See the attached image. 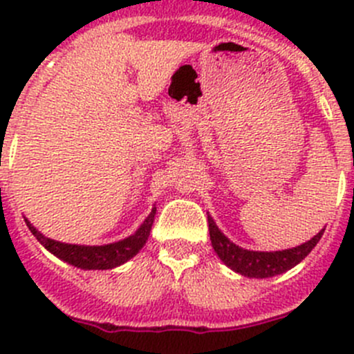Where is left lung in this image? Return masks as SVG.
Listing matches in <instances>:
<instances>
[{
    "label": "left lung",
    "instance_id": "obj_1",
    "mask_svg": "<svg viewBox=\"0 0 354 354\" xmlns=\"http://www.w3.org/2000/svg\"><path fill=\"white\" fill-rule=\"evenodd\" d=\"M207 221H209L210 241H212V246L217 255H219V259L234 272L241 274L245 277H257V279L277 276V274H283L295 266H298L315 248V245L319 243L324 234L322 230L306 243L295 246V248L283 250V252H250V250L240 248L233 241L227 240L221 233L219 227L216 226L212 217L207 216Z\"/></svg>",
    "mask_w": 354,
    "mask_h": 354
}]
</instances>
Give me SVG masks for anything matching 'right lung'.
Wrapping results in <instances>:
<instances>
[{
  "instance_id": "1",
  "label": "right lung",
  "mask_w": 354,
  "mask_h": 354,
  "mask_svg": "<svg viewBox=\"0 0 354 354\" xmlns=\"http://www.w3.org/2000/svg\"><path fill=\"white\" fill-rule=\"evenodd\" d=\"M154 216H156V207L152 209V212L149 214L147 219L144 221L140 227L135 231V234L124 238V240L116 241V243L102 245V246H85V245H68L62 243V241L51 240V238H46L44 234L39 233L27 219L28 230L30 233L37 238V241L44 248H48L53 255H56L58 259L65 260V262L71 263V266L78 267V269L85 270H106L113 269V267L121 266L127 260H130L131 257L137 255L142 250V246L147 241L149 234H151L152 224H154Z\"/></svg>"
}]
</instances>
